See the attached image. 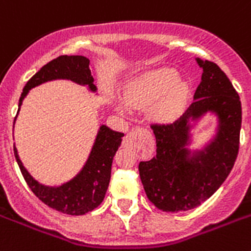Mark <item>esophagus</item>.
Instances as JSON below:
<instances>
[{"label":"esophagus","instance_id":"34e87169","mask_svg":"<svg viewBox=\"0 0 251 251\" xmlns=\"http://www.w3.org/2000/svg\"><path fill=\"white\" fill-rule=\"evenodd\" d=\"M142 132H148L146 129H142V127H135V129H132L131 131L127 134V135L122 140V146L124 147H134L136 143V136L142 134Z\"/></svg>","mask_w":251,"mask_h":251}]
</instances>
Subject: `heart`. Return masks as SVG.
Segmentation results:
<instances>
[{
	"mask_svg": "<svg viewBox=\"0 0 251 251\" xmlns=\"http://www.w3.org/2000/svg\"><path fill=\"white\" fill-rule=\"evenodd\" d=\"M188 94V85L179 78L173 68H160L144 73L130 83L125 91V100L130 107L151 104L150 116L154 121L169 122L179 112ZM117 109L126 112L125 104L119 103Z\"/></svg>",
	"mask_w": 251,
	"mask_h": 251,
	"instance_id": "b5f03b06",
	"label": "heart"
}]
</instances>
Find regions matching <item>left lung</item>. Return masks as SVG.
Masks as SVG:
<instances>
[{
  "mask_svg": "<svg viewBox=\"0 0 251 251\" xmlns=\"http://www.w3.org/2000/svg\"><path fill=\"white\" fill-rule=\"evenodd\" d=\"M202 68L192 104L172 124L151 125L156 156L139 164L140 180L151 202L162 211L191 210L223 184L237 158L241 130V101L226 73L213 62L196 59ZM217 116V134L203 150H188L190 121L205 113Z\"/></svg>",
  "mask_w": 251,
  "mask_h": 251,
  "instance_id": "left-lung-1",
  "label": "left lung"
}]
</instances>
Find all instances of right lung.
<instances>
[{"label":"right lung","mask_w":251,"mask_h":251,"mask_svg":"<svg viewBox=\"0 0 251 251\" xmlns=\"http://www.w3.org/2000/svg\"><path fill=\"white\" fill-rule=\"evenodd\" d=\"M89 64L90 60L81 55H62L45 64L24 86L18 113L30 89L52 79H71L79 85H87L93 93L97 91ZM122 136V132L113 131L108 126L101 125L82 170L69 182L59 187L44 185L33 179L22 164L15 146L14 154L26 184L42 202L68 215H83L99 206L104 200L111 180L112 162L121 146Z\"/></svg>","instance_id":"obj_1"}]
</instances>
